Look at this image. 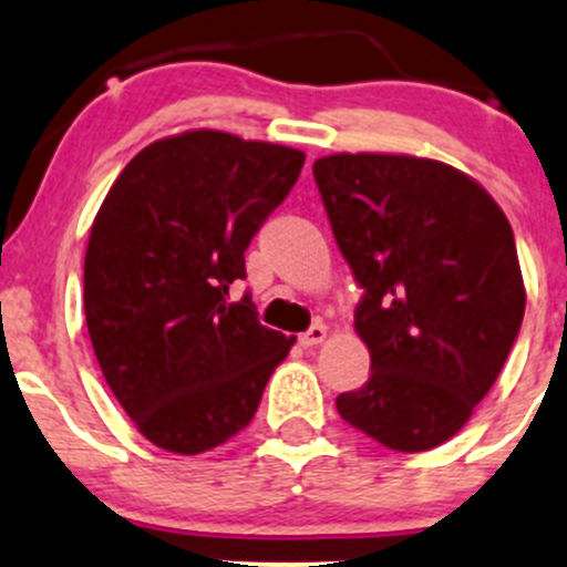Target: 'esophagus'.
Listing matches in <instances>:
<instances>
[{"label":"esophagus","instance_id":"1","mask_svg":"<svg viewBox=\"0 0 567 567\" xmlns=\"http://www.w3.org/2000/svg\"><path fill=\"white\" fill-rule=\"evenodd\" d=\"M326 334H329V331H326L323 323L310 326V329H307L305 334H299V346L301 348H316V346H320V342L326 340Z\"/></svg>","mask_w":567,"mask_h":567}]
</instances>
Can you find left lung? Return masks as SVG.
I'll use <instances>...</instances> for the list:
<instances>
[{
    "instance_id": "8db88e82",
    "label": "left lung",
    "mask_w": 567,
    "mask_h": 567,
    "mask_svg": "<svg viewBox=\"0 0 567 567\" xmlns=\"http://www.w3.org/2000/svg\"><path fill=\"white\" fill-rule=\"evenodd\" d=\"M331 233L362 288L353 326L370 379L337 411L398 453H425L466 425L522 329L507 216L442 162L337 153L312 164Z\"/></svg>"
}]
</instances>
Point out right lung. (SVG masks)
Segmentation results:
<instances>
[{
  "instance_id": "add662e5",
  "label": "right lung",
  "mask_w": 567,
  "mask_h": 567,
  "mask_svg": "<svg viewBox=\"0 0 567 567\" xmlns=\"http://www.w3.org/2000/svg\"><path fill=\"white\" fill-rule=\"evenodd\" d=\"M301 167L293 147L186 131L136 153L109 188L84 257V316L109 390L156 447L225 444L288 357L293 337L230 288Z\"/></svg>"
}]
</instances>
